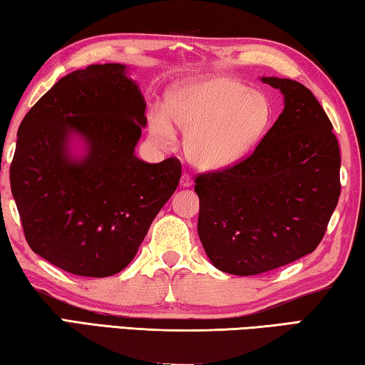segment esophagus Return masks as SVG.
Returning a JSON list of instances; mask_svg holds the SVG:
<instances>
[{"instance_id":"esophagus-1","label":"esophagus","mask_w":365,"mask_h":365,"mask_svg":"<svg viewBox=\"0 0 365 365\" xmlns=\"http://www.w3.org/2000/svg\"><path fill=\"white\" fill-rule=\"evenodd\" d=\"M191 185H193V180H191V177L188 174H183L182 178H180V187L182 188H188V187H191Z\"/></svg>"}]
</instances>
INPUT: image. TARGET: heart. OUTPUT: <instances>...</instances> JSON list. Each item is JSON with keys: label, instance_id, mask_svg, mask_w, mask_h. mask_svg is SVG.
Masks as SVG:
<instances>
[{"label": "heart", "instance_id": "obj_1", "mask_svg": "<svg viewBox=\"0 0 365 365\" xmlns=\"http://www.w3.org/2000/svg\"><path fill=\"white\" fill-rule=\"evenodd\" d=\"M164 113L150 117V135L159 146L174 145L173 123L185 135V153L195 168L222 170L242 160L267 130L272 104L262 91L222 76L200 77L175 86Z\"/></svg>", "mask_w": 365, "mask_h": 365}]
</instances>
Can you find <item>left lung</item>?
<instances>
[{
    "instance_id": "obj_1",
    "label": "left lung",
    "mask_w": 365,
    "mask_h": 365,
    "mask_svg": "<svg viewBox=\"0 0 365 365\" xmlns=\"http://www.w3.org/2000/svg\"><path fill=\"white\" fill-rule=\"evenodd\" d=\"M285 98L279 119L242 163L196 177L197 235L215 269L256 275L309 255L338 205L339 146L316 96L262 77Z\"/></svg>"
}]
</instances>
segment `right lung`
<instances>
[{"instance_id": "1", "label": "right lung", "mask_w": 365, "mask_h": 365, "mask_svg": "<svg viewBox=\"0 0 365 365\" xmlns=\"http://www.w3.org/2000/svg\"><path fill=\"white\" fill-rule=\"evenodd\" d=\"M123 64H93L53 85L17 130L9 178L34 252L80 277L130 264L180 180L175 158L135 156L146 103ZM73 138L84 154L70 150Z\"/></svg>"}]
</instances>
